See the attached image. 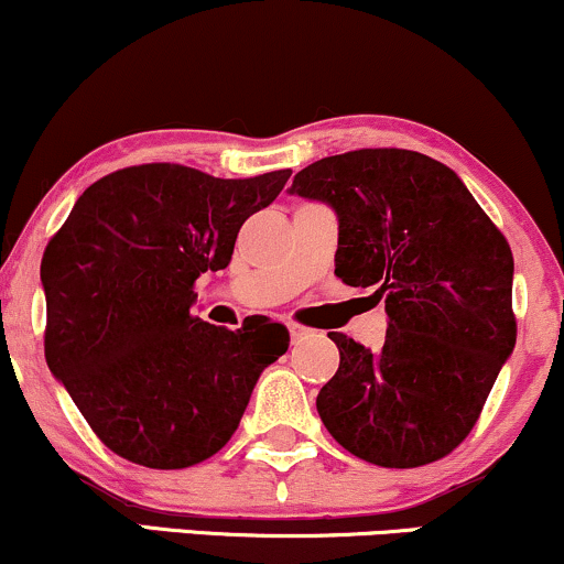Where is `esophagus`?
I'll list each match as a JSON object with an SVG mask.
<instances>
[{
    "instance_id": "1",
    "label": "esophagus",
    "mask_w": 564,
    "mask_h": 564,
    "mask_svg": "<svg viewBox=\"0 0 564 564\" xmlns=\"http://www.w3.org/2000/svg\"><path fill=\"white\" fill-rule=\"evenodd\" d=\"M289 334H291V341H300V339H307L310 328L307 326H300V323H289Z\"/></svg>"
}]
</instances>
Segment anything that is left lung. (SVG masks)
Segmentation results:
<instances>
[{"mask_svg":"<svg viewBox=\"0 0 564 564\" xmlns=\"http://www.w3.org/2000/svg\"><path fill=\"white\" fill-rule=\"evenodd\" d=\"M291 196L339 223L334 273L384 300V347L345 334L318 392L341 448L379 467H422L469 435L517 341L514 260L456 172L400 148H364L304 166Z\"/></svg>","mask_w":564,"mask_h":564,"instance_id":"8db88e82","label":"left lung"}]
</instances>
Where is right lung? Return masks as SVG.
<instances>
[{
	"label": "right lung",
	"mask_w": 564,
	"mask_h": 564,
	"mask_svg": "<svg viewBox=\"0 0 564 564\" xmlns=\"http://www.w3.org/2000/svg\"><path fill=\"white\" fill-rule=\"evenodd\" d=\"M289 170L219 180L142 164L82 193L42 260L44 358L127 462L183 469L238 430L251 390L289 349L283 323L238 332L193 318V283L230 264L238 230L275 200Z\"/></svg>",
	"instance_id": "right-lung-1"
}]
</instances>
